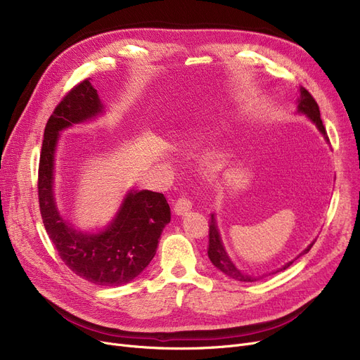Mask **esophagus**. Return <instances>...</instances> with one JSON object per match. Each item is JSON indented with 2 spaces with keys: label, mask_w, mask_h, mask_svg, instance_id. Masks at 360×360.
Returning a JSON list of instances; mask_svg holds the SVG:
<instances>
[{
  "label": "esophagus",
  "mask_w": 360,
  "mask_h": 360,
  "mask_svg": "<svg viewBox=\"0 0 360 360\" xmlns=\"http://www.w3.org/2000/svg\"><path fill=\"white\" fill-rule=\"evenodd\" d=\"M191 207H193V202H191L190 200H188V198L182 197V198H179V200L175 202L174 212H175L176 216H184V214H186L188 212L191 210Z\"/></svg>",
  "instance_id": "1"
}]
</instances>
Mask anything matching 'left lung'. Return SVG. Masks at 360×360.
I'll list each match as a JSON object with an SVG mask.
<instances>
[{
  "label": "left lung",
  "instance_id": "1",
  "mask_svg": "<svg viewBox=\"0 0 360 360\" xmlns=\"http://www.w3.org/2000/svg\"><path fill=\"white\" fill-rule=\"evenodd\" d=\"M299 93L300 96L297 98V112L299 113H304V115H307L315 125L316 128L319 129L321 134L324 136V139L328 141V136H327V131H326V127L323 124V120H321V115H319V106L318 103L315 102V99L312 98V94L305 89V87H300L299 89ZM209 251H207V254H209V258L210 261L213 262V266L217 267L221 273H224L226 276H229L238 281H257L259 278H262L264 276H259V277H254L251 274H247L243 273L242 270H239L235 264L232 262V259L229 258L228 252H226L224 247H223V242H221V238H220V232H219V228H217V223H216V219H214V214H212V219H210V226H209ZM312 245H308V247L302 251L295 259H297L299 257L305 255L309 252V250L312 248ZM289 261L286 262L285 266H283L281 269L273 271L271 274H276L278 271H283L289 269L293 261Z\"/></svg>",
  "mask_w": 360,
  "mask_h": 360
}]
</instances>
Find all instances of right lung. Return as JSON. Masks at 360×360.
<instances>
[{"label": "right lung", "instance_id": "add662e5", "mask_svg": "<svg viewBox=\"0 0 360 360\" xmlns=\"http://www.w3.org/2000/svg\"><path fill=\"white\" fill-rule=\"evenodd\" d=\"M103 112L98 90L87 80L74 86L49 117L42 141L37 195L44 226L65 266L98 286H122L134 280L153 259L159 238L170 221L163 194L131 190L118 213L98 233L74 229L58 212L53 193L55 148L60 132Z\"/></svg>", "mask_w": 360, "mask_h": 360}]
</instances>
